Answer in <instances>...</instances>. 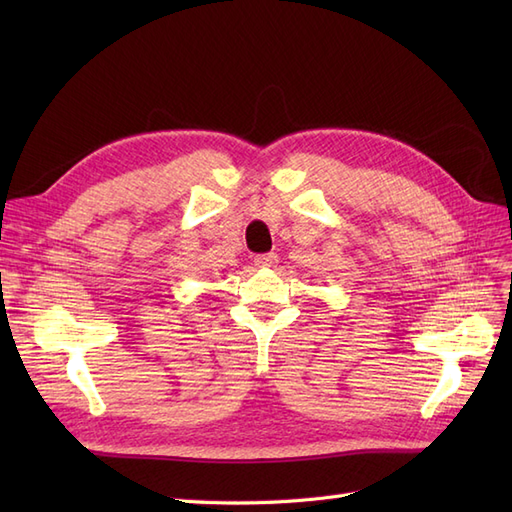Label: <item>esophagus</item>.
Instances as JSON below:
<instances>
[{
  "mask_svg": "<svg viewBox=\"0 0 512 512\" xmlns=\"http://www.w3.org/2000/svg\"><path fill=\"white\" fill-rule=\"evenodd\" d=\"M254 265L258 269H273L277 267V254H260L254 258Z\"/></svg>",
  "mask_w": 512,
  "mask_h": 512,
  "instance_id": "1",
  "label": "esophagus"
}]
</instances>
